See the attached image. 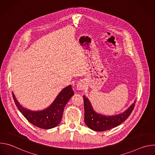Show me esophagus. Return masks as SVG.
I'll return each instance as SVG.
<instances>
[{
    "label": "esophagus",
    "instance_id": "34e87169",
    "mask_svg": "<svg viewBox=\"0 0 155 155\" xmlns=\"http://www.w3.org/2000/svg\"><path fill=\"white\" fill-rule=\"evenodd\" d=\"M86 87V84L85 83V82L83 80H81L80 81L77 86V89L79 91H81L84 90Z\"/></svg>",
    "mask_w": 155,
    "mask_h": 155
}]
</instances>
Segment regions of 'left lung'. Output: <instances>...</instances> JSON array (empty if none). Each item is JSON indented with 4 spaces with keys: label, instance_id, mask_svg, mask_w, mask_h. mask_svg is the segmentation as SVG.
<instances>
[{
    "label": "left lung",
    "instance_id": "obj_1",
    "mask_svg": "<svg viewBox=\"0 0 155 155\" xmlns=\"http://www.w3.org/2000/svg\"><path fill=\"white\" fill-rule=\"evenodd\" d=\"M84 123L87 126L96 131H105L115 127L124 122L133 110L136 100L123 113L113 116H105L96 112L89 101L83 96Z\"/></svg>",
    "mask_w": 155,
    "mask_h": 155
}]
</instances>
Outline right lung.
<instances>
[{"instance_id": "1", "label": "right lung", "mask_w": 155, "mask_h": 155, "mask_svg": "<svg viewBox=\"0 0 155 155\" xmlns=\"http://www.w3.org/2000/svg\"><path fill=\"white\" fill-rule=\"evenodd\" d=\"M15 104L23 115L33 125L45 129L53 128L61 121L65 105L74 94L72 86L69 85L59 93L54 102L48 108L41 111H31L24 108L17 101L13 93Z\"/></svg>"}]
</instances>
